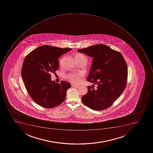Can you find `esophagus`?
I'll use <instances>...</instances> for the list:
<instances>
[{"label":"esophagus","mask_w":153,"mask_h":153,"mask_svg":"<svg viewBox=\"0 0 153 153\" xmlns=\"http://www.w3.org/2000/svg\"><path fill=\"white\" fill-rule=\"evenodd\" d=\"M71 86L72 87H75V88H79L80 87L79 85H76L73 84H71Z\"/></svg>","instance_id":"34e87169"}]
</instances>
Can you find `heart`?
I'll list each match as a JSON object with an SVG mask.
<instances>
[{"label":"heart","instance_id":"heart-1","mask_svg":"<svg viewBox=\"0 0 153 153\" xmlns=\"http://www.w3.org/2000/svg\"><path fill=\"white\" fill-rule=\"evenodd\" d=\"M76 56H84L81 54H77ZM82 76H83L82 73L70 74L67 76V78L70 81V82L73 84H78L80 83Z\"/></svg>","mask_w":153,"mask_h":153}]
</instances>
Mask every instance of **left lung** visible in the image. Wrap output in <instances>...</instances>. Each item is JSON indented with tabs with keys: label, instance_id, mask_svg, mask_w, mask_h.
Wrapping results in <instances>:
<instances>
[{
	"label": "left lung",
	"instance_id": "obj_1",
	"mask_svg": "<svg viewBox=\"0 0 153 153\" xmlns=\"http://www.w3.org/2000/svg\"><path fill=\"white\" fill-rule=\"evenodd\" d=\"M77 51L93 57L87 80L97 85L96 89L94 85L88 86V92L82 97V102L95 111L108 108L120 96L126 85L128 69L123 57L120 52L101 44Z\"/></svg>",
	"mask_w": 153,
	"mask_h": 153
}]
</instances>
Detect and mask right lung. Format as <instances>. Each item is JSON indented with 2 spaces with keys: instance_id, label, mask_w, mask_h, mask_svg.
<instances>
[{
  "instance_id": "1",
  "label": "right lung",
  "mask_w": 153,
  "mask_h": 153,
  "mask_svg": "<svg viewBox=\"0 0 153 153\" xmlns=\"http://www.w3.org/2000/svg\"><path fill=\"white\" fill-rule=\"evenodd\" d=\"M71 48L41 46L31 51L23 61L22 76L30 96L35 102L45 108L60 105L65 100L71 84L61 81H52L51 73L59 66L58 58Z\"/></svg>"
}]
</instances>
